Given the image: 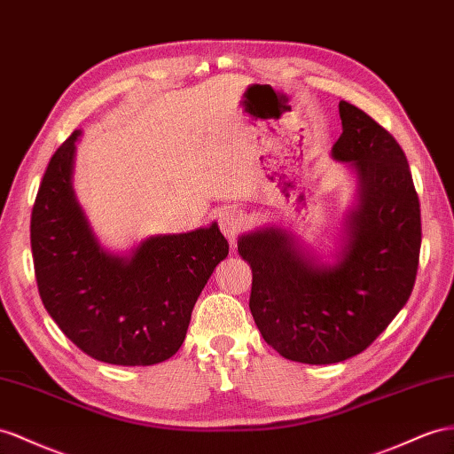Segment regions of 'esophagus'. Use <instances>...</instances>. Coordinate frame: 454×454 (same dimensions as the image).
Listing matches in <instances>:
<instances>
[{"label":"esophagus","mask_w":454,"mask_h":454,"mask_svg":"<svg viewBox=\"0 0 454 454\" xmlns=\"http://www.w3.org/2000/svg\"><path fill=\"white\" fill-rule=\"evenodd\" d=\"M218 224H220V230H223V234L230 241H236V238L243 230H246L247 218L241 211H236V208H226V211L218 215Z\"/></svg>","instance_id":"1"}]
</instances>
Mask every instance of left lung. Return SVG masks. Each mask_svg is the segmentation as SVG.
<instances>
[{
	"instance_id": "left-lung-1",
	"label": "left lung",
	"mask_w": 454,
	"mask_h": 454,
	"mask_svg": "<svg viewBox=\"0 0 454 454\" xmlns=\"http://www.w3.org/2000/svg\"><path fill=\"white\" fill-rule=\"evenodd\" d=\"M340 116L332 157L356 172L358 190L335 262L312 259L276 226L238 241L253 272L254 324L284 358L305 364L363 353L406 305L420 257V201L404 151L351 103L340 101Z\"/></svg>"
}]
</instances>
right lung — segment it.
<instances>
[{
    "instance_id": "add662e5",
    "label": "right lung",
    "mask_w": 454,
    "mask_h": 454,
    "mask_svg": "<svg viewBox=\"0 0 454 454\" xmlns=\"http://www.w3.org/2000/svg\"><path fill=\"white\" fill-rule=\"evenodd\" d=\"M80 130L55 151L30 218L42 303L78 348L101 363L151 366L178 351L192 310L228 257L218 224L151 236L130 254L99 246L73 190Z\"/></svg>"
}]
</instances>
